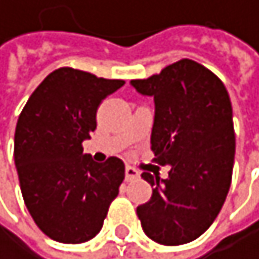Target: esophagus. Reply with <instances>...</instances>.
Segmentation results:
<instances>
[{"label":"esophagus","mask_w":259,"mask_h":259,"mask_svg":"<svg viewBox=\"0 0 259 259\" xmlns=\"http://www.w3.org/2000/svg\"><path fill=\"white\" fill-rule=\"evenodd\" d=\"M137 179H140V172L137 171L135 167L127 166L125 167V180L127 182H132V180H137Z\"/></svg>","instance_id":"esophagus-1"}]
</instances>
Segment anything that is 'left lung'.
Wrapping results in <instances>:
<instances>
[{
  "mask_svg": "<svg viewBox=\"0 0 259 259\" xmlns=\"http://www.w3.org/2000/svg\"><path fill=\"white\" fill-rule=\"evenodd\" d=\"M131 85L154 98L151 149L155 161L171 166L167 179L141 174L154 186L149 202L137 208L141 227L163 245L191 242L214 222L230 190L235 161L230 96L218 76L190 59Z\"/></svg>",
  "mask_w": 259,
  "mask_h": 259,
  "instance_id": "8db88e82",
  "label": "left lung"
}]
</instances>
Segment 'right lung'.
Returning a JSON list of instances; mask_svg holds the SVG:
<instances>
[{
    "label": "right lung",
    "mask_w": 259,
    "mask_h": 259,
    "mask_svg": "<svg viewBox=\"0 0 259 259\" xmlns=\"http://www.w3.org/2000/svg\"><path fill=\"white\" fill-rule=\"evenodd\" d=\"M124 80L59 68L35 88L18 118L14 160L26 208L54 241L80 244L102 228L119 193L124 163L83 154L96 128L98 107Z\"/></svg>",
    "instance_id": "add662e5"
}]
</instances>
